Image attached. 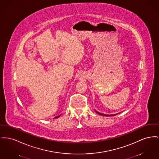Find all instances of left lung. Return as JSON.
<instances>
[{
	"instance_id": "left-lung-1",
	"label": "left lung",
	"mask_w": 159,
	"mask_h": 159,
	"mask_svg": "<svg viewBox=\"0 0 159 159\" xmlns=\"http://www.w3.org/2000/svg\"><path fill=\"white\" fill-rule=\"evenodd\" d=\"M95 112L97 113H98V114H99V115H102V116H115V115H118L119 113H115V114H112V115H107V114H104V113H100V112H97V111H95Z\"/></svg>"
}]
</instances>
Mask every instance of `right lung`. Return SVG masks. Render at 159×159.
I'll return each instance as SVG.
<instances>
[{
  "label": "right lung",
  "mask_w": 159,
  "mask_h": 159,
  "mask_svg": "<svg viewBox=\"0 0 159 159\" xmlns=\"http://www.w3.org/2000/svg\"><path fill=\"white\" fill-rule=\"evenodd\" d=\"M61 115H61H59V116H56L55 118H59V117Z\"/></svg>",
  "instance_id": "obj_1"
}]
</instances>
